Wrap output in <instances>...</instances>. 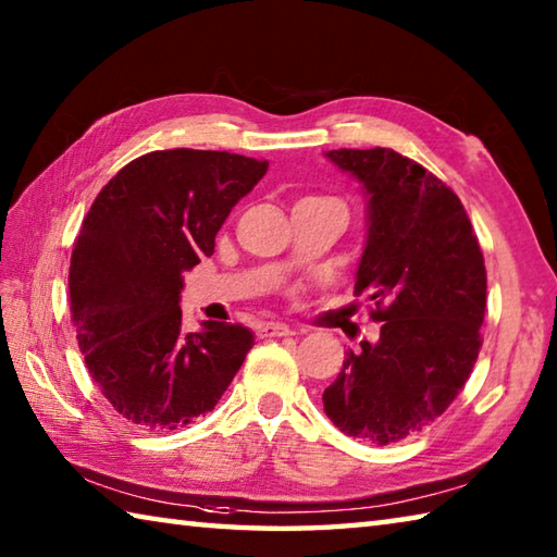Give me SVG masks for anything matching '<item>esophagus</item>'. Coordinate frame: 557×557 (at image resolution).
Returning <instances> with one entry per match:
<instances>
[{
	"instance_id": "esophagus-1",
	"label": "esophagus",
	"mask_w": 557,
	"mask_h": 557,
	"mask_svg": "<svg viewBox=\"0 0 557 557\" xmlns=\"http://www.w3.org/2000/svg\"><path fill=\"white\" fill-rule=\"evenodd\" d=\"M257 334H259V339H271V337H288V334H293V330L281 322H267V324H261Z\"/></svg>"
}]
</instances>
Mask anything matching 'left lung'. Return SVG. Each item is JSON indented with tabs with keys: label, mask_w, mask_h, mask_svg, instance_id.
<instances>
[{
	"label": "left lung",
	"mask_w": 557,
	"mask_h": 557,
	"mask_svg": "<svg viewBox=\"0 0 557 557\" xmlns=\"http://www.w3.org/2000/svg\"><path fill=\"white\" fill-rule=\"evenodd\" d=\"M363 184L369 237L354 293H369L381 339L346 351L324 387V412L346 436L377 446L422 432L463 391L480 354L487 274L460 198L409 157L324 152Z\"/></svg>",
	"instance_id": "obj_1"
}]
</instances>
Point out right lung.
I'll return each mask as SVG.
<instances>
[{"label": "right lung", "mask_w": 557, "mask_h": 557, "mask_svg": "<svg viewBox=\"0 0 557 557\" xmlns=\"http://www.w3.org/2000/svg\"><path fill=\"white\" fill-rule=\"evenodd\" d=\"M269 162L218 150H154L101 188L70 261V310L84 363L111 407L174 432L218 405L255 344L243 324L184 332V274Z\"/></svg>", "instance_id": "add662e5"}]
</instances>
